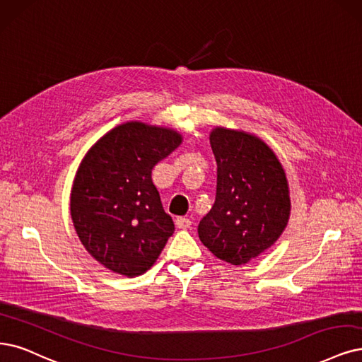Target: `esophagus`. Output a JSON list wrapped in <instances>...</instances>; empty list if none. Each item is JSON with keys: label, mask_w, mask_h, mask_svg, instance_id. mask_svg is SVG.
<instances>
[{"label": "esophagus", "mask_w": 362, "mask_h": 362, "mask_svg": "<svg viewBox=\"0 0 362 362\" xmlns=\"http://www.w3.org/2000/svg\"><path fill=\"white\" fill-rule=\"evenodd\" d=\"M176 225H177V228H180V230H188L189 226L192 225V222H191L189 218L179 216V218H176Z\"/></svg>", "instance_id": "34e87169"}]
</instances>
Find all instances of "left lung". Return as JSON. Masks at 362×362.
<instances>
[{
    "instance_id": "left-lung-1",
    "label": "left lung",
    "mask_w": 362,
    "mask_h": 362,
    "mask_svg": "<svg viewBox=\"0 0 362 362\" xmlns=\"http://www.w3.org/2000/svg\"><path fill=\"white\" fill-rule=\"evenodd\" d=\"M210 144L218 164L215 204L198 235L216 258L242 265L273 246L289 219L286 174L277 156L252 134L215 128Z\"/></svg>"
}]
</instances>
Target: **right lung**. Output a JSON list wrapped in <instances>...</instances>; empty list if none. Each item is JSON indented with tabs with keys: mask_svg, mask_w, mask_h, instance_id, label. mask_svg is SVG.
Instances as JSON below:
<instances>
[{
	"mask_svg": "<svg viewBox=\"0 0 362 362\" xmlns=\"http://www.w3.org/2000/svg\"><path fill=\"white\" fill-rule=\"evenodd\" d=\"M180 143L171 128L127 122L85 155L71 189V219L80 242L105 269L140 276L163 252L174 223L152 182V168Z\"/></svg>",
	"mask_w": 362,
	"mask_h": 362,
	"instance_id": "1",
	"label": "right lung"
}]
</instances>
